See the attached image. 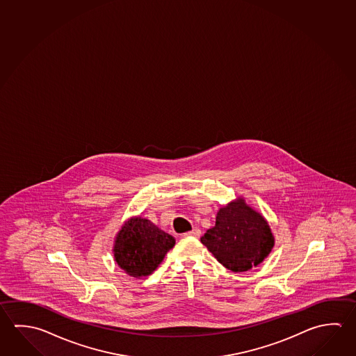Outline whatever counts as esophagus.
Here are the masks:
<instances>
[{
	"label": "esophagus",
	"instance_id": "obj_1",
	"mask_svg": "<svg viewBox=\"0 0 356 356\" xmlns=\"http://www.w3.org/2000/svg\"><path fill=\"white\" fill-rule=\"evenodd\" d=\"M200 234H201V231H200L199 229H193V231H188V232H185V234H184V236L199 237Z\"/></svg>",
	"mask_w": 356,
	"mask_h": 356
}]
</instances>
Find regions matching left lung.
<instances>
[{"instance_id":"obj_1","label":"left lung","mask_w":356,"mask_h":356,"mask_svg":"<svg viewBox=\"0 0 356 356\" xmlns=\"http://www.w3.org/2000/svg\"><path fill=\"white\" fill-rule=\"evenodd\" d=\"M201 243L222 266L243 273L268 257L275 237L266 218L237 197L220 207L215 226L206 231Z\"/></svg>"}]
</instances>
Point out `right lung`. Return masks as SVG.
Here are the masks:
<instances>
[{
  "label": "right lung",
  "instance_id": "obj_1",
  "mask_svg": "<svg viewBox=\"0 0 356 356\" xmlns=\"http://www.w3.org/2000/svg\"><path fill=\"white\" fill-rule=\"evenodd\" d=\"M175 238L147 218L134 216L124 222L115 236L113 259L132 277L152 274L163 262Z\"/></svg>",
  "mask_w": 356,
  "mask_h": 356
}]
</instances>
